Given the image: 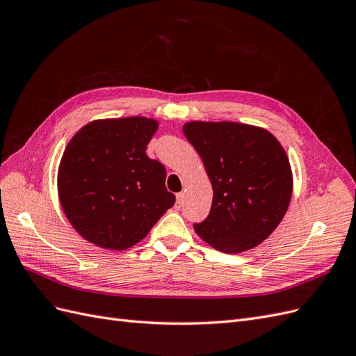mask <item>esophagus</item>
I'll use <instances>...</instances> for the list:
<instances>
[{
  "mask_svg": "<svg viewBox=\"0 0 356 356\" xmlns=\"http://www.w3.org/2000/svg\"><path fill=\"white\" fill-rule=\"evenodd\" d=\"M182 202H184V193H177V208L178 209L182 207Z\"/></svg>",
  "mask_w": 356,
  "mask_h": 356,
  "instance_id": "34e87169",
  "label": "esophagus"
}]
</instances>
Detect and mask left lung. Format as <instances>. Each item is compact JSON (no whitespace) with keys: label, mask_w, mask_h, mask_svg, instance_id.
Returning a JSON list of instances; mask_svg holds the SVG:
<instances>
[{"label":"left lung","mask_w":356,"mask_h":356,"mask_svg":"<svg viewBox=\"0 0 356 356\" xmlns=\"http://www.w3.org/2000/svg\"><path fill=\"white\" fill-rule=\"evenodd\" d=\"M182 131L213 190L209 215L195 224L196 233L225 254L260 245L282 221L293 195L284 147L266 129L243 123L188 122Z\"/></svg>","instance_id":"left-lung-1"}]
</instances>
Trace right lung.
<instances>
[{
	"mask_svg": "<svg viewBox=\"0 0 356 356\" xmlns=\"http://www.w3.org/2000/svg\"><path fill=\"white\" fill-rule=\"evenodd\" d=\"M157 127L147 117L105 118L72 136L59 165L58 193L68 221L86 241L127 250L174 207L165 166L145 153Z\"/></svg>",
	"mask_w": 356,
	"mask_h": 356,
	"instance_id": "add662e5",
	"label": "right lung"
}]
</instances>
